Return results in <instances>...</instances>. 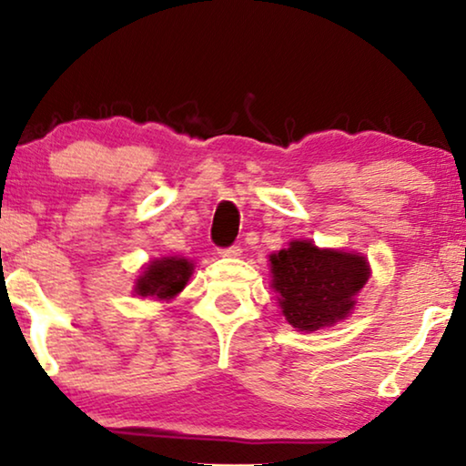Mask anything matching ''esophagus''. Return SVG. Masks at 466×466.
Returning a JSON list of instances; mask_svg holds the SVG:
<instances>
[{
  "mask_svg": "<svg viewBox=\"0 0 466 466\" xmlns=\"http://www.w3.org/2000/svg\"><path fill=\"white\" fill-rule=\"evenodd\" d=\"M218 254H220V257H227V258H238V257H241V248H239V246L220 248Z\"/></svg>",
  "mask_w": 466,
  "mask_h": 466,
  "instance_id": "obj_1",
  "label": "esophagus"
}]
</instances>
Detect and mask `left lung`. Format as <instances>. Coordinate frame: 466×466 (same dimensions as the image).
Returning <instances> with one entry per match:
<instances>
[{
    "label": "left lung",
    "mask_w": 466,
    "mask_h": 466,
    "mask_svg": "<svg viewBox=\"0 0 466 466\" xmlns=\"http://www.w3.org/2000/svg\"><path fill=\"white\" fill-rule=\"evenodd\" d=\"M269 260L271 289L282 314L305 333L333 327L352 314L356 295L371 276L362 254L318 248L308 239H292Z\"/></svg>",
    "instance_id": "left-lung-1"
}]
</instances>
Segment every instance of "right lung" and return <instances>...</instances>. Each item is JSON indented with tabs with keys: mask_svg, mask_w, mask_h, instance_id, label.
<instances>
[{
	"mask_svg": "<svg viewBox=\"0 0 466 466\" xmlns=\"http://www.w3.org/2000/svg\"><path fill=\"white\" fill-rule=\"evenodd\" d=\"M193 263L184 257H163L150 260L136 279L137 297L157 299V301H169L177 292L184 290L188 278L193 276Z\"/></svg>",
	"mask_w": 466,
	"mask_h": 466,
	"instance_id": "right-lung-1",
	"label": "right lung"
}]
</instances>
